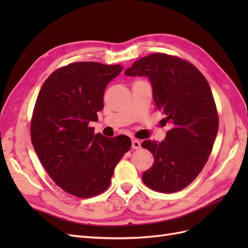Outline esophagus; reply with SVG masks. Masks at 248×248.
<instances>
[{
	"mask_svg": "<svg viewBox=\"0 0 248 248\" xmlns=\"http://www.w3.org/2000/svg\"><path fill=\"white\" fill-rule=\"evenodd\" d=\"M131 142H132V148L133 149H140V141L139 140L133 139Z\"/></svg>",
	"mask_w": 248,
	"mask_h": 248,
	"instance_id": "34e87169",
	"label": "esophagus"
}]
</instances>
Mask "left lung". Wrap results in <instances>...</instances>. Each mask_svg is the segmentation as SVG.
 I'll return each instance as SVG.
<instances>
[{"label":"left lung","instance_id":"8db88e82","mask_svg":"<svg viewBox=\"0 0 248 248\" xmlns=\"http://www.w3.org/2000/svg\"><path fill=\"white\" fill-rule=\"evenodd\" d=\"M125 76L149 78L155 107L171 125L161 142L142 141L141 147L154 157L142 182L163 193L185 188L205 167L218 131V115L207 79L191 63L160 52L138 60Z\"/></svg>","mask_w":248,"mask_h":248}]
</instances>
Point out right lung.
<instances>
[{
    "mask_svg": "<svg viewBox=\"0 0 248 248\" xmlns=\"http://www.w3.org/2000/svg\"><path fill=\"white\" fill-rule=\"evenodd\" d=\"M121 65L72 63L52 72L40 90L31 122V140L54 182L72 196L87 199L108 188L117 163L131 147L126 136L94 134L108 82Z\"/></svg>",
    "mask_w": 248,
    "mask_h": 248,
    "instance_id": "add662e5",
    "label": "right lung"
}]
</instances>
